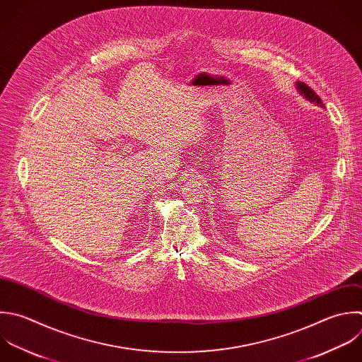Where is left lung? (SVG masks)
I'll return each instance as SVG.
<instances>
[{
  "mask_svg": "<svg viewBox=\"0 0 362 362\" xmlns=\"http://www.w3.org/2000/svg\"><path fill=\"white\" fill-rule=\"evenodd\" d=\"M296 88H297V92H298L304 99H307L308 102H311V103H314V105H317V106H320V107H324V105H322L321 99L318 98V95H315V92H314L313 89H310L305 83L297 82V83H296Z\"/></svg>",
  "mask_w": 362,
  "mask_h": 362,
  "instance_id": "1",
  "label": "left lung"
}]
</instances>
